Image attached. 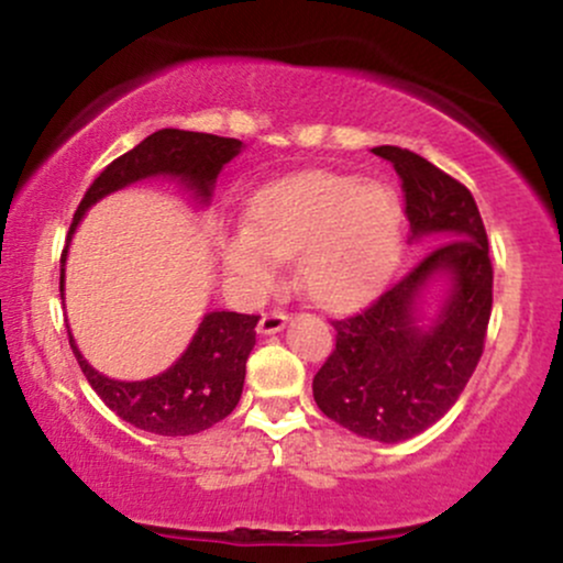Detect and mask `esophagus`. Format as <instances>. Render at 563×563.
<instances>
[{"mask_svg": "<svg viewBox=\"0 0 563 563\" xmlns=\"http://www.w3.org/2000/svg\"><path fill=\"white\" fill-rule=\"evenodd\" d=\"M286 322H288V314L283 312V309H269V312L262 314V320H260V333L269 335V333L283 331V328H286Z\"/></svg>", "mask_w": 563, "mask_h": 563, "instance_id": "1", "label": "esophagus"}]
</instances>
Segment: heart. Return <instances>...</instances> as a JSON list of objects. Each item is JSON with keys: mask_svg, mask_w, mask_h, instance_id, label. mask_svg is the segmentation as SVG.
I'll list each match as a JSON object with an SVG mask.
<instances>
[{"mask_svg": "<svg viewBox=\"0 0 563 563\" xmlns=\"http://www.w3.org/2000/svg\"><path fill=\"white\" fill-rule=\"evenodd\" d=\"M402 206L389 185L309 172L256 196L249 230L224 243V269L238 286L267 290L277 260L299 256L301 288L320 307L346 309L376 294L399 254Z\"/></svg>", "mask_w": 563, "mask_h": 563, "instance_id": "heart-1", "label": "heart"}]
</instances>
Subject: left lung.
I'll return each mask as SVG.
<instances>
[{"label": "left lung", "mask_w": 563, "mask_h": 563, "mask_svg": "<svg viewBox=\"0 0 563 563\" xmlns=\"http://www.w3.org/2000/svg\"><path fill=\"white\" fill-rule=\"evenodd\" d=\"M373 153L402 179L410 241L431 235L437 245L371 307L333 320L335 349L312 394L331 421L357 437L402 442L437 423L476 371L493 312V262L466 185L405 147ZM439 274L451 280L449 299L423 327L417 301Z\"/></svg>", "instance_id": "left-lung-1"}]
</instances>
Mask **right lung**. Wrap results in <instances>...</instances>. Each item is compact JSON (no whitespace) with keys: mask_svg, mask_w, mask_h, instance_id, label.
Segmentation results:
<instances>
[{"mask_svg":"<svg viewBox=\"0 0 563 563\" xmlns=\"http://www.w3.org/2000/svg\"><path fill=\"white\" fill-rule=\"evenodd\" d=\"M243 142L217 137L203 132H183V129H158L137 147L124 153L100 172V177L84 192L79 209L68 230V243L79 228L84 211L106 198L108 192L140 183L147 177H179L206 203L217 174L241 153ZM68 245L63 251L66 264ZM66 267H60V294ZM256 322L260 314L209 312L192 335L190 346L169 371L145 380H115L97 373L81 357L74 335L68 331L70 349L79 360L81 373L119 418L137 426L142 431L161 437H187L228 418L243 394L245 360L256 344Z\"/></svg>","mask_w":563,"mask_h":563,"instance_id":"obj_1","label":"right lung"}]
</instances>
